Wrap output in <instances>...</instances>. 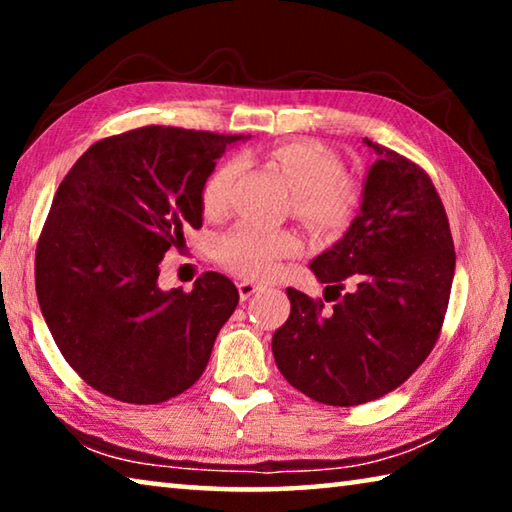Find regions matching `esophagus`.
<instances>
[{"instance_id": "obj_1", "label": "esophagus", "mask_w": 512, "mask_h": 512, "mask_svg": "<svg viewBox=\"0 0 512 512\" xmlns=\"http://www.w3.org/2000/svg\"><path fill=\"white\" fill-rule=\"evenodd\" d=\"M237 289H239V298H241V300H248L250 296H253V293L262 291V284H255V282L244 280V282L237 284Z\"/></svg>"}]
</instances>
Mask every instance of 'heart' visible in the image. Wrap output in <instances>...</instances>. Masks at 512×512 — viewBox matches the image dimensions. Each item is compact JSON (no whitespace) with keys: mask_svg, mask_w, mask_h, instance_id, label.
<instances>
[{"mask_svg":"<svg viewBox=\"0 0 512 512\" xmlns=\"http://www.w3.org/2000/svg\"><path fill=\"white\" fill-rule=\"evenodd\" d=\"M271 162L291 187V212L316 235L334 237L352 223L361 196L343 176L339 155L314 142H284L271 151ZM237 162L223 160L201 187V210L207 219H221L230 207V187ZM298 239L289 230H271L241 223L219 244V259L228 271L250 280H266L284 257L298 253Z\"/></svg>","mask_w":512,"mask_h":512,"instance_id":"heart-1","label":"heart"}]
</instances>
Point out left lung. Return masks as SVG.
<instances>
[{
    "label": "left lung",
    "instance_id": "left-lung-1",
    "mask_svg": "<svg viewBox=\"0 0 512 512\" xmlns=\"http://www.w3.org/2000/svg\"><path fill=\"white\" fill-rule=\"evenodd\" d=\"M377 153L361 214L311 262L323 300L287 289L291 314L273 334L277 368L329 406H357L404 384L436 345L454 280V241L429 173L393 149ZM345 283L351 293L340 296ZM335 296L329 297L328 291Z\"/></svg>",
    "mask_w": 512,
    "mask_h": 512
}]
</instances>
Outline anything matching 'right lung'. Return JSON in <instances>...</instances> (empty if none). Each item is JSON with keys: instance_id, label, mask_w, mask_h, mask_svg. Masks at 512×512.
<instances>
[{"instance_id": "1", "label": "right lung", "mask_w": 512, "mask_h": 512, "mask_svg": "<svg viewBox=\"0 0 512 512\" xmlns=\"http://www.w3.org/2000/svg\"><path fill=\"white\" fill-rule=\"evenodd\" d=\"M241 135L144 126L92 144L60 183L36 248V293L60 354L85 384L160 404L203 375L237 309L228 277L162 291L160 262L201 228V187Z\"/></svg>"}]
</instances>
